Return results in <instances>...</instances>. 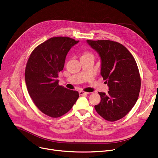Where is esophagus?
Instances as JSON below:
<instances>
[{
    "label": "esophagus",
    "mask_w": 158,
    "mask_h": 158,
    "mask_svg": "<svg viewBox=\"0 0 158 158\" xmlns=\"http://www.w3.org/2000/svg\"><path fill=\"white\" fill-rule=\"evenodd\" d=\"M79 95H87V94H88L89 93H88V92H83V91H80V92H79Z\"/></svg>",
    "instance_id": "34e87169"
}]
</instances>
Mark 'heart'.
Returning <instances> with one entry per match:
<instances>
[{"mask_svg":"<svg viewBox=\"0 0 158 158\" xmlns=\"http://www.w3.org/2000/svg\"><path fill=\"white\" fill-rule=\"evenodd\" d=\"M91 54L90 53H86V54Z\"/></svg>","mask_w":158,"mask_h":158,"instance_id":"heart-1","label":"heart"}]
</instances>
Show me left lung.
I'll return each instance as SVG.
<instances>
[{
    "mask_svg": "<svg viewBox=\"0 0 158 158\" xmlns=\"http://www.w3.org/2000/svg\"><path fill=\"white\" fill-rule=\"evenodd\" d=\"M87 42L101 56V74L109 86L107 94L98 93L101 102L95 109L106 120H118L132 110L139 96L141 78L136 62L127 48L117 41Z\"/></svg>",
    "mask_w": 158,
    "mask_h": 158,
    "instance_id": "8db88e82",
    "label": "left lung"
}]
</instances>
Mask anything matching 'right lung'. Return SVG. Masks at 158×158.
<instances>
[{
  "label": "right lung",
  "instance_id": "right-lung-1",
  "mask_svg": "<svg viewBox=\"0 0 158 158\" xmlns=\"http://www.w3.org/2000/svg\"><path fill=\"white\" fill-rule=\"evenodd\" d=\"M79 42L66 36L52 37L31 52L25 70L28 93L38 108L52 118L69 112L79 97L77 91L58 85V73L64 67L66 56Z\"/></svg>",
  "mask_w": 158,
  "mask_h": 158
}]
</instances>
